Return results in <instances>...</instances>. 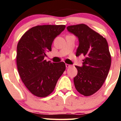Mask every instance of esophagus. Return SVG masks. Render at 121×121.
Masks as SVG:
<instances>
[{
  "mask_svg": "<svg viewBox=\"0 0 121 121\" xmlns=\"http://www.w3.org/2000/svg\"><path fill=\"white\" fill-rule=\"evenodd\" d=\"M65 66H66V67H67V68H69V67H71V65H69V64H65Z\"/></svg>",
  "mask_w": 121,
  "mask_h": 121,
  "instance_id": "esophagus-1",
  "label": "esophagus"
}]
</instances>
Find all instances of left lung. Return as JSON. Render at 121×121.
<instances>
[{
    "instance_id": "8db88e82",
    "label": "left lung",
    "mask_w": 121,
    "mask_h": 121,
    "mask_svg": "<svg viewBox=\"0 0 121 121\" xmlns=\"http://www.w3.org/2000/svg\"><path fill=\"white\" fill-rule=\"evenodd\" d=\"M67 30L79 39L76 56H85L82 67L76 66L78 74L74 78V84L80 94L89 96L101 88L108 74L112 57L107 41L83 23L68 26Z\"/></svg>"
}]
</instances>
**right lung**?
<instances>
[{
    "label": "right lung",
    "instance_id": "1",
    "mask_svg": "<svg viewBox=\"0 0 121 121\" xmlns=\"http://www.w3.org/2000/svg\"><path fill=\"white\" fill-rule=\"evenodd\" d=\"M65 28L64 25H37L25 32L18 42V72L27 89L36 96L50 95L65 70L64 62L51 63L44 59L46 52L51 51L55 37Z\"/></svg>",
    "mask_w": 121,
    "mask_h": 121
}]
</instances>
